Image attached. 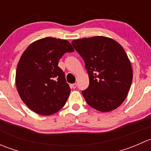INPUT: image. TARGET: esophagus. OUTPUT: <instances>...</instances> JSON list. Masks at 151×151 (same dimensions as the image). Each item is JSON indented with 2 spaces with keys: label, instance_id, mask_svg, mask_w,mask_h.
I'll use <instances>...</instances> for the list:
<instances>
[{
  "label": "esophagus",
  "instance_id": "34e87169",
  "mask_svg": "<svg viewBox=\"0 0 151 151\" xmlns=\"http://www.w3.org/2000/svg\"><path fill=\"white\" fill-rule=\"evenodd\" d=\"M70 86H71V88H74H74H77V84H76V83H74V84H71V85H70Z\"/></svg>",
  "mask_w": 151,
  "mask_h": 151
}]
</instances>
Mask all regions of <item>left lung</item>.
Segmentation results:
<instances>
[{
    "label": "left lung",
    "instance_id": "8db88e82",
    "mask_svg": "<svg viewBox=\"0 0 151 151\" xmlns=\"http://www.w3.org/2000/svg\"><path fill=\"white\" fill-rule=\"evenodd\" d=\"M89 76V86L82 91L88 105L101 112L116 109L126 99L133 72L129 59L117 42L104 36L74 40Z\"/></svg>",
    "mask_w": 151,
    "mask_h": 151
}]
</instances>
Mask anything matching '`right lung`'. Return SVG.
Masks as SVG:
<instances>
[{
  "label": "right lung",
  "mask_w": 151,
  "mask_h": 151,
  "mask_svg": "<svg viewBox=\"0 0 151 151\" xmlns=\"http://www.w3.org/2000/svg\"><path fill=\"white\" fill-rule=\"evenodd\" d=\"M74 49L65 39L47 37L30 44L19 60L16 85L21 99L32 111L50 115L60 110L70 94L59 60Z\"/></svg>",
  "instance_id": "1"
}]
</instances>
